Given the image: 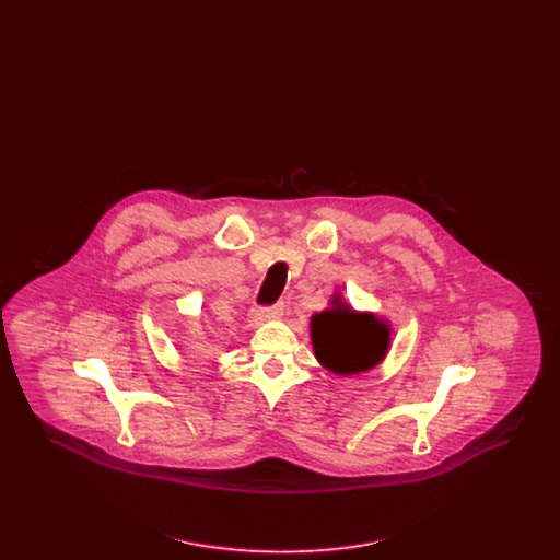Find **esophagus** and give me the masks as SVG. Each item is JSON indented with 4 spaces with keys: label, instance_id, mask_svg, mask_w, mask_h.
I'll list each match as a JSON object with an SVG mask.
<instances>
[{
    "label": "esophagus",
    "instance_id": "34e87169",
    "mask_svg": "<svg viewBox=\"0 0 560 560\" xmlns=\"http://www.w3.org/2000/svg\"><path fill=\"white\" fill-rule=\"evenodd\" d=\"M283 311H285V304H283V302H277V304L267 306V308H256V311H252V319H279V317L283 315Z\"/></svg>",
    "mask_w": 560,
    "mask_h": 560
}]
</instances>
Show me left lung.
Listing matches in <instances>:
<instances>
[{
  "label": "left lung",
  "mask_w": 560,
  "mask_h": 560,
  "mask_svg": "<svg viewBox=\"0 0 560 560\" xmlns=\"http://www.w3.org/2000/svg\"><path fill=\"white\" fill-rule=\"evenodd\" d=\"M315 357L329 372L350 375L375 368L390 347V327L372 313H357L334 295L331 308L311 319Z\"/></svg>",
  "instance_id": "left-lung-1"
}]
</instances>
